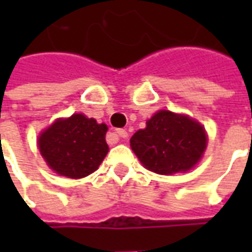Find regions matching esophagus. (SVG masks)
Masks as SVG:
<instances>
[{"instance_id":"34e87169","label":"esophagus","mask_w":252,"mask_h":252,"mask_svg":"<svg viewBox=\"0 0 252 252\" xmlns=\"http://www.w3.org/2000/svg\"><path fill=\"white\" fill-rule=\"evenodd\" d=\"M116 135L119 137H123V139H126V136H128V132L126 131V129H117L116 131Z\"/></svg>"}]
</instances>
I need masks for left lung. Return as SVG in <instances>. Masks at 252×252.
<instances>
[{
	"instance_id": "obj_1",
	"label": "left lung",
	"mask_w": 252,
	"mask_h": 252,
	"mask_svg": "<svg viewBox=\"0 0 252 252\" xmlns=\"http://www.w3.org/2000/svg\"><path fill=\"white\" fill-rule=\"evenodd\" d=\"M131 147L148 170L175 174L200 160L206 147L205 129L188 116L160 110L131 137Z\"/></svg>"
}]
</instances>
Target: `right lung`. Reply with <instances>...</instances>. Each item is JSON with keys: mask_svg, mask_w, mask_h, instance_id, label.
Here are the masks:
<instances>
[{"mask_svg": "<svg viewBox=\"0 0 252 252\" xmlns=\"http://www.w3.org/2000/svg\"><path fill=\"white\" fill-rule=\"evenodd\" d=\"M108 126L81 113L57 120L39 137V150L48 166L68 178H83L98 169L109 147Z\"/></svg>", "mask_w": 252, "mask_h": 252, "instance_id": "add662e5", "label": "right lung"}]
</instances>
